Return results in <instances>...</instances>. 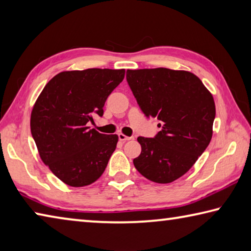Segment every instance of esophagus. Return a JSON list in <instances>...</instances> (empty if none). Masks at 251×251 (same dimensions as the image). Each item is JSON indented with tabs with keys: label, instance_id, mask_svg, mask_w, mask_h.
<instances>
[{
	"label": "esophagus",
	"instance_id": "34e87169",
	"mask_svg": "<svg viewBox=\"0 0 251 251\" xmlns=\"http://www.w3.org/2000/svg\"><path fill=\"white\" fill-rule=\"evenodd\" d=\"M118 138H120V141L122 142H127V141H130L131 137H129V136H126L125 134H118Z\"/></svg>",
	"mask_w": 251,
	"mask_h": 251
}]
</instances>
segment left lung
<instances>
[{
  "label": "left lung",
  "mask_w": 251,
  "mask_h": 251,
  "mask_svg": "<svg viewBox=\"0 0 251 251\" xmlns=\"http://www.w3.org/2000/svg\"><path fill=\"white\" fill-rule=\"evenodd\" d=\"M126 78L144 114L160 121L161 128L154 138H137L142 152L134 166L151 181L169 184L185 175L209 145L214 97L187 71L127 70Z\"/></svg>",
  "instance_id": "obj_1"
}]
</instances>
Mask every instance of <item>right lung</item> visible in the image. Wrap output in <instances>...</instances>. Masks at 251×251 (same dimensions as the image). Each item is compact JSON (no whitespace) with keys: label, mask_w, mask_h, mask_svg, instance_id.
Here are the masks:
<instances>
[{"label":"right lung","mask_w":251,"mask_h":251,"mask_svg":"<svg viewBox=\"0 0 251 251\" xmlns=\"http://www.w3.org/2000/svg\"><path fill=\"white\" fill-rule=\"evenodd\" d=\"M124 76L125 70L64 71L37 97L31 133L42 161L66 185H91L107 166L118 136L90 129L87 123L94 114L103 116L106 100Z\"/></svg>","instance_id":"add662e5"}]
</instances>
